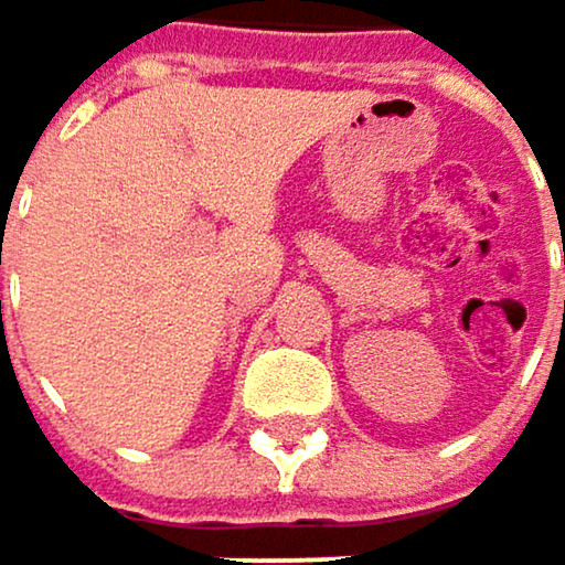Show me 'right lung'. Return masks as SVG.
Wrapping results in <instances>:
<instances>
[{
	"instance_id": "add662e5",
	"label": "right lung",
	"mask_w": 565,
	"mask_h": 565,
	"mask_svg": "<svg viewBox=\"0 0 565 565\" xmlns=\"http://www.w3.org/2000/svg\"><path fill=\"white\" fill-rule=\"evenodd\" d=\"M0 311H2V305H0Z\"/></svg>"
}]
</instances>
